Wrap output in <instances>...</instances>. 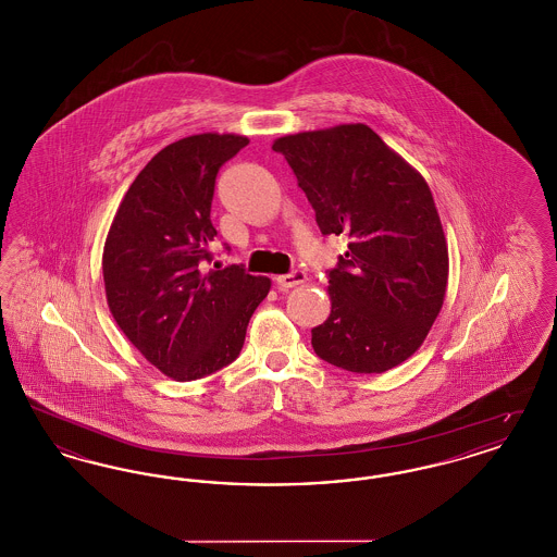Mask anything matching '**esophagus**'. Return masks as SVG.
I'll return each mask as SVG.
<instances>
[{"label":"esophagus","mask_w":557,"mask_h":557,"mask_svg":"<svg viewBox=\"0 0 557 557\" xmlns=\"http://www.w3.org/2000/svg\"><path fill=\"white\" fill-rule=\"evenodd\" d=\"M305 282H307V273L300 271V269L290 271V273H286V275H277V277H275V284H277L280 290H290V288H296V286H300V284H305Z\"/></svg>","instance_id":"34e87169"}]
</instances>
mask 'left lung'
Returning <instances> with one entry per match:
<instances>
[{
    "mask_svg": "<svg viewBox=\"0 0 557 557\" xmlns=\"http://www.w3.org/2000/svg\"><path fill=\"white\" fill-rule=\"evenodd\" d=\"M307 194L323 236L346 234L330 271V318L311 330L323 361L382 373L409 359L438 318L449 252L424 177L368 125L294 133L273 141Z\"/></svg>",
    "mask_w": 557,
    "mask_h": 557,
    "instance_id": "1",
    "label": "left lung"
}]
</instances>
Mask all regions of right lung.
<instances>
[{
  "label": "right lung",
  "instance_id": "right-lung-1",
  "mask_svg": "<svg viewBox=\"0 0 557 557\" xmlns=\"http://www.w3.org/2000/svg\"><path fill=\"white\" fill-rule=\"evenodd\" d=\"M248 144L200 133L162 148L135 177L108 232V307L132 345L164 375L189 382L236 361L271 280L242 265L207 269L219 169Z\"/></svg>",
  "mask_w": 557,
  "mask_h": 557
}]
</instances>
